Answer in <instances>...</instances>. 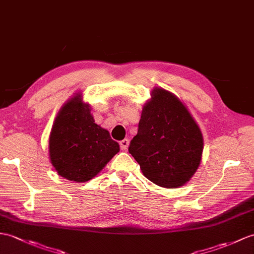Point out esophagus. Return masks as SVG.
Instances as JSON below:
<instances>
[{
    "label": "esophagus",
    "mask_w": 254,
    "mask_h": 254,
    "mask_svg": "<svg viewBox=\"0 0 254 254\" xmlns=\"http://www.w3.org/2000/svg\"><path fill=\"white\" fill-rule=\"evenodd\" d=\"M128 145H129V141H128V139H127V138L120 141V147H121L122 150H127Z\"/></svg>",
    "instance_id": "esophagus-1"
}]
</instances>
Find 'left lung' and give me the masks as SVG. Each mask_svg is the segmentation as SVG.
<instances>
[{"label": "left lung", "instance_id": "1", "mask_svg": "<svg viewBox=\"0 0 254 254\" xmlns=\"http://www.w3.org/2000/svg\"><path fill=\"white\" fill-rule=\"evenodd\" d=\"M128 151L145 178L160 187L178 188L198 170L203 136L185 104L173 93L155 87Z\"/></svg>", "mask_w": 254, "mask_h": 254}]
</instances>
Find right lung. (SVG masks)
I'll return each mask as SVG.
<instances>
[{
  "label": "right lung",
  "mask_w": 254,
  "mask_h": 254,
  "mask_svg": "<svg viewBox=\"0 0 254 254\" xmlns=\"http://www.w3.org/2000/svg\"><path fill=\"white\" fill-rule=\"evenodd\" d=\"M119 150L107 129L95 123L81 92L64 103L49 138L50 161L58 175L75 183L90 181Z\"/></svg>",
  "instance_id": "1"
}]
</instances>
